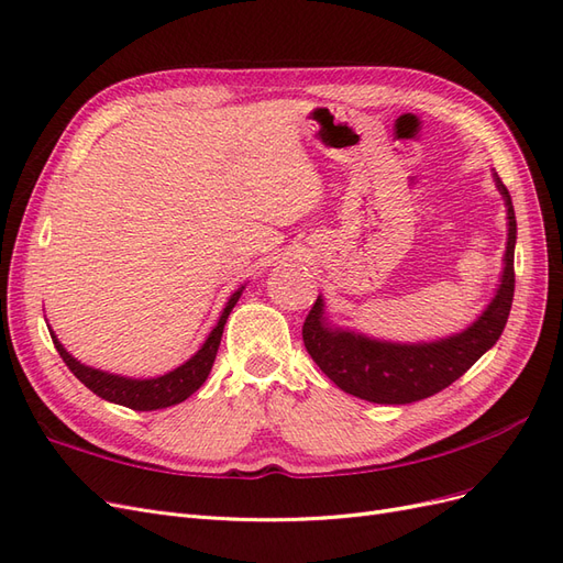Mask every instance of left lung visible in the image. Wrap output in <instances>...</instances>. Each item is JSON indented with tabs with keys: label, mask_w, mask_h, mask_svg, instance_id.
<instances>
[{
	"label": "left lung",
	"mask_w": 563,
	"mask_h": 563,
	"mask_svg": "<svg viewBox=\"0 0 563 563\" xmlns=\"http://www.w3.org/2000/svg\"><path fill=\"white\" fill-rule=\"evenodd\" d=\"M507 209V246L500 284L486 310L460 333L430 343H391L331 323L323 296L305 319L302 340L314 364L352 397L373 404H411L428 399L455 383L463 373L498 343L515 298V244L517 218L512 197L493 174Z\"/></svg>",
	"instance_id": "left-lung-1"
}]
</instances>
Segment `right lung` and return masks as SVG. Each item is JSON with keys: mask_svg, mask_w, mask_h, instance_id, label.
<instances>
[{"mask_svg": "<svg viewBox=\"0 0 563 563\" xmlns=\"http://www.w3.org/2000/svg\"><path fill=\"white\" fill-rule=\"evenodd\" d=\"M242 291H244V286L236 288V291L230 296L223 312H220V319L213 327V331L209 333L207 340H203V345L190 356V360L157 378H126V376H117V373L87 366V364L77 362L75 356L60 345V340L56 338L54 331H51V340H54V345H56L58 354L63 356L67 368H70L75 376L93 391V395H98L106 401L133 408V411H157V408L176 406V404L185 401L187 397L195 395V391L203 385V380L209 378L211 366L216 362L220 338H223L225 321L236 305V300H240Z\"/></svg>", "mask_w": 563, "mask_h": 563, "instance_id": "add662e5", "label": "right lung"}]
</instances>
